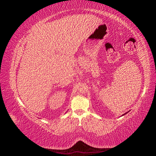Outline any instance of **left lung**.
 <instances>
[{
  "instance_id": "8db88e82",
  "label": "left lung",
  "mask_w": 156,
  "mask_h": 156,
  "mask_svg": "<svg viewBox=\"0 0 156 156\" xmlns=\"http://www.w3.org/2000/svg\"><path fill=\"white\" fill-rule=\"evenodd\" d=\"M128 112H129V111H128ZM126 113H127V112H126V113H125V114H124V115H122V116H124V115H125L126 114Z\"/></svg>"
}]
</instances>
